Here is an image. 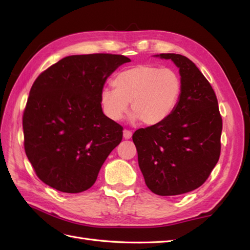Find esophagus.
<instances>
[{
	"label": "esophagus",
	"instance_id": "esophagus-1",
	"mask_svg": "<svg viewBox=\"0 0 250 250\" xmlns=\"http://www.w3.org/2000/svg\"><path fill=\"white\" fill-rule=\"evenodd\" d=\"M124 137L125 140H130L132 137V132L129 130H124Z\"/></svg>",
	"mask_w": 250,
	"mask_h": 250
}]
</instances>
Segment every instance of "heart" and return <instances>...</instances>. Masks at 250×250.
Wrapping results in <instances>:
<instances>
[{
  "instance_id": "obj_1",
  "label": "heart",
  "mask_w": 250,
  "mask_h": 250,
  "mask_svg": "<svg viewBox=\"0 0 250 250\" xmlns=\"http://www.w3.org/2000/svg\"><path fill=\"white\" fill-rule=\"evenodd\" d=\"M113 88H103L100 104L110 120L124 118L131 106L132 120L141 119L146 125L167 120L174 111L182 93V82L171 68L139 64L119 72Z\"/></svg>"
}]
</instances>
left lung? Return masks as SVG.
I'll return each instance as SVG.
<instances>
[{
  "label": "left lung",
  "instance_id": "1",
  "mask_svg": "<svg viewBox=\"0 0 250 250\" xmlns=\"http://www.w3.org/2000/svg\"><path fill=\"white\" fill-rule=\"evenodd\" d=\"M179 68L182 93L174 111L132 140L147 187L158 195L190 192L204 184L219 160L222 119L208 81L187 57L155 55Z\"/></svg>",
  "mask_w": 250,
  "mask_h": 250
}]
</instances>
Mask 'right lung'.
Returning <instances> with one entry per match:
<instances>
[{
  "label": "right lung",
  "instance_id": "1",
  "mask_svg": "<svg viewBox=\"0 0 250 250\" xmlns=\"http://www.w3.org/2000/svg\"><path fill=\"white\" fill-rule=\"evenodd\" d=\"M130 61L121 55L68 56L36 78L23 113L24 150L49 187L66 193L89 189L120 144L122 126L104 115L100 92Z\"/></svg>",
  "mask_w": 250,
  "mask_h": 250
}]
</instances>
